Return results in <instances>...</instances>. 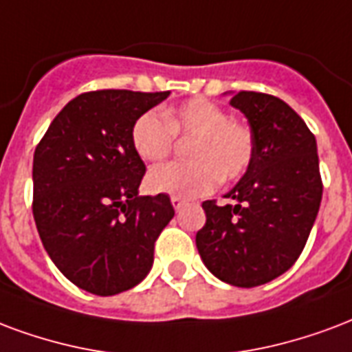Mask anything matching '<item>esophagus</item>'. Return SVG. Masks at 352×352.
Returning <instances> with one entry per match:
<instances>
[{"label":"esophagus","instance_id":"esophagus-1","mask_svg":"<svg viewBox=\"0 0 352 352\" xmlns=\"http://www.w3.org/2000/svg\"><path fill=\"white\" fill-rule=\"evenodd\" d=\"M171 205H173V209L179 210V209H183L184 205H186V201H184V199H181V197L171 196Z\"/></svg>","mask_w":352,"mask_h":352}]
</instances>
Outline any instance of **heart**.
I'll use <instances>...</instances> for the list:
<instances>
[{"mask_svg": "<svg viewBox=\"0 0 352 352\" xmlns=\"http://www.w3.org/2000/svg\"><path fill=\"white\" fill-rule=\"evenodd\" d=\"M175 138H184L188 162L151 169L147 188L155 194L197 197L220 183L241 179L254 160L256 142L250 126L231 119L222 106L196 96L160 113L145 111L132 123V149L143 162L168 158Z\"/></svg>", "mask_w": 352, "mask_h": 352, "instance_id": "1", "label": "heart"}]
</instances>
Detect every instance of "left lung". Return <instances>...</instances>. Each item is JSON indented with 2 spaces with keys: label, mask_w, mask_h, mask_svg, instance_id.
<instances>
[{
  "label": "left lung",
  "mask_w": 352,
  "mask_h": 352,
  "mask_svg": "<svg viewBox=\"0 0 352 352\" xmlns=\"http://www.w3.org/2000/svg\"><path fill=\"white\" fill-rule=\"evenodd\" d=\"M250 123L254 160L226 197L203 201L196 235L205 267L236 287H257L289 270L306 246L322 197L315 136L278 96L241 91L231 98Z\"/></svg>",
  "instance_id": "1"
}]
</instances>
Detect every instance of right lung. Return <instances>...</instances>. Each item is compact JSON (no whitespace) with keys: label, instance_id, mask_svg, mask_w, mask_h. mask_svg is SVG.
<instances>
[{"label":"right lung","instance_id":"obj_1","mask_svg":"<svg viewBox=\"0 0 352 352\" xmlns=\"http://www.w3.org/2000/svg\"><path fill=\"white\" fill-rule=\"evenodd\" d=\"M169 91L100 89L72 98L33 156V218L65 278L111 296L142 282L175 210L166 194L138 196L145 164L130 129Z\"/></svg>","mask_w":352,"mask_h":352}]
</instances>
